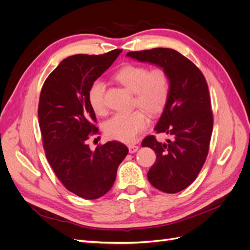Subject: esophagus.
Returning <instances> with one entry per match:
<instances>
[{
  "label": "esophagus",
  "mask_w": 250,
  "mask_h": 250,
  "mask_svg": "<svg viewBox=\"0 0 250 250\" xmlns=\"http://www.w3.org/2000/svg\"><path fill=\"white\" fill-rule=\"evenodd\" d=\"M138 149H139V146H137V145H129V146H128V150H129V153L137 152Z\"/></svg>",
  "instance_id": "obj_1"
}]
</instances>
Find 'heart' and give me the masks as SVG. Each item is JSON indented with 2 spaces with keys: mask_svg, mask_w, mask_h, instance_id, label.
I'll return each mask as SVG.
<instances>
[{
  "mask_svg": "<svg viewBox=\"0 0 250 250\" xmlns=\"http://www.w3.org/2000/svg\"><path fill=\"white\" fill-rule=\"evenodd\" d=\"M115 78L133 93V105L145 109L150 115L160 113L170 95V78L162 67L150 70L145 65L126 64L116 73ZM104 83L97 79L90 83L87 100L97 115H104L106 106L104 100ZM134 109L126 113H116L104 123L106 137L123 143L135 141L148 125L147 113Z\"/></svg>",
  "mask_w": 250,
  "mask_h": 250,
  "instance_id": "b5f03b06",
  "label": "heart"
}]
</instances>
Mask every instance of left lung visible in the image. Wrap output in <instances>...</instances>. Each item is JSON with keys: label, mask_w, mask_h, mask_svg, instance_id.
I'll return each instance as SVG.
<instances>
[{"label": "left lung", "mask_w": 250, "mask_h": 250, "mask_svg": "<svg viewBox=\"0 0 250 250\" xmlns=\"http://www.w3.org/2000/svg\"><path fill=\"white\" fill-rule=\"evenodd\" d=\"M126 55L154 63L169 75L170 95L154 129L172 135L173 140L160 143L154 135H148L142 146L156 153V162L147 174L150 184L165 193L183 191L198 176L208 153L214 119L207 80L190 59L173 49Z\"/></svg>", "instance_id": "left-lung-1"}]
</instances>
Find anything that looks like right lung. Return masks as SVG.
Masks as SVG:
<instances>
[{
    "instance_id": "add662e5",
    "label": "right lung",
    "mask_w": 250,
    "mask_h": 250,
    "mask_svg": "<svg viewBox=\"0 0 250 250\" xmlns=\"http://www.w3.org/2000/svg\"><path fill=\"white\" fill-rule=\"evenodd\" d=\"M121 52L65 58L41 92L39 122L47 160L66 190L84 199L100 198L110 190L128 153V148L116 141L98 145L94 151L86 144L89 135L99 133L87 100L88 87Z\"/></svg>"
}]
</instances>
